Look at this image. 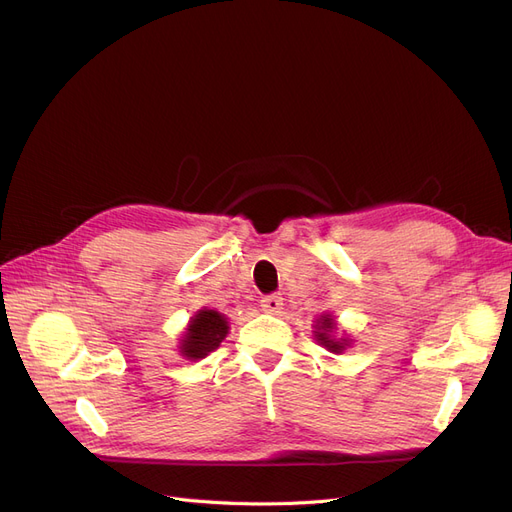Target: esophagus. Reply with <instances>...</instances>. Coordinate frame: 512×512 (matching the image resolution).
<instances>
[{
	"label": "esophagus",
	"mask_w": 512,
	"mask_h": 512,
	"mask_svg": "<svg viewBox=\"0 0 512 512\" xmlns=\"http://www.w3.org/2000/svg\"><path fill=\"white\" fill-rule=\"evenodd\" d=\"M261 308H263V312H270V314H276V312H280V308H282V297L280 295H266V297H261Z\"/></svg>",
	"instance_id": "1"
}]
</instances>
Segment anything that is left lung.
Masks as SVG:
<instances>
[{"mask_svg": "<svg viewBox=\"0 0 512 512\" xmlns=\"http://www.w3.org/2000/svg\"><path fill=\"white\" fill-rule=\"evenodd\" d=\"M314 339L320 344L325 346L329 352L333 354H342L348 346H350V337H335L337 325H335V318L331 314H323L316 320V327H314Z\"/></svg>", "mask_w": 512, "mask_h": 512, "instance_id": "8db88e82", "label": "left lung"}]
</instances>
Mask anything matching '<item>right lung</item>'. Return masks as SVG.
I'll list each match as a JSON object with an SVG mask.
<instances>
[{
  "label": "right lung",
  "mask_w": 512,
  "mask_h": 512,
  "mask_svg": "<svg viewBox=\"0 0 512 512\" xmlns=\"http://www.w3.org/2000/svg\"><path fill=\"white\" fill-rule=\"evenodd\" d=\"M227 331H230V325H227L225 314L202 308L189 320L185 335L179 342V352L187 361H200L219 348Z\"/></svg>",
  "instance_id": "add662e5"
}]
</instances>
